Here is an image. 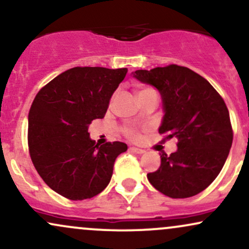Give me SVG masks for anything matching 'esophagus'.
Here are the masks:
<instances>
[{"label":"esophagus","instance_id":"34e87169","mask_svg":"<svg viewBox=\"0 0 249 249\" xmlns=\"http://www.w3.org/2000/svg\"><path fill=\"white\" fill-rule=\"evenodd\" d=\"M130 150L132 151V152H136V153H138V154L145 153V150H142V148H139V147H130Z\"/></svg>","mask_w":249,"mask_h":249}]
</instances>
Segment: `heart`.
Instances as JSON below:
<instances>
[{
    "instance_id": "obj_1",
    "label": "heart",
    "mask_w": 249,
    "mask_h": 249,
    "mask_svg": "<svg viewBox=\"0 0 249 249\" xmlns=\"http://www.w3.org/2000/svg\"><path fill=\"white\" fill-rule=\"evenodd\" d=\"M147 92H156V91H154L153 89H151V88H145V89H142V90L139 91V95H141V93H147ZM123 132H124V134L127 137V138L133 139V141L138 139L139 136H141V134H139L138 128H136L133 126L124 127Z\"/></svg>"
}]
</instances>
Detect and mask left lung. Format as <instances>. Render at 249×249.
Here are the masks:
<instances>
[{
    "label": "left lung",
    "instance_id": "left-lung-1",
    "mask_svg": "<svg viewBox=\"0 0 249 249\" xmlns=\"http://www.w3.org/2000/svg\"><path fill=\"white\" fill-rule=\"evenodd\" d=\"M133 76L158 89L165 111L159 133L178 139V150L170 156L161 152L160 167L147 174L148 181L170 198L202 192L218 177L232 146L224 99L204 77L180 65L137 70Z\"/></svg>",
    "mask_w": 249,
    "mask_h": 249
}]
</instances>
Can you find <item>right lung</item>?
<instances>
[{"mask_svg":"<svg viewBox=\"0 0 249 249\" xmlns=\"http://www.w3.org/2000/svg\"><path fill=\"white\" fill-rule=\"evenodd\" d=\"M127 69L76 67L38 91L28 117L31 161L45 184L70 200L97 196L107 186L113 164L127 150L122 142L98 146L89 125L107 113Z\"/></svg>","mask_w":249,"mask_h":249,"instance_id":"add662e5","label":"right lung"}]
</instances>
